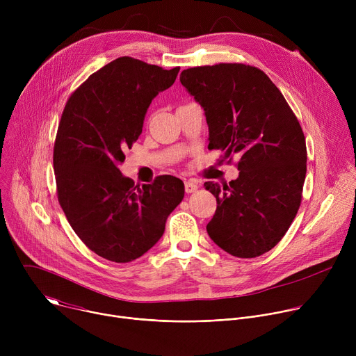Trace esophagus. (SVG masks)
<instances>
[{
  "mask_svg": "<svg viewBox=\"0 0 356 356\" xmlns=\"http://www.w3.org/2000/svg\"><path fill=\"white\" fill-rule=\"evenodd\" d=\"M198 188V184L194 180H187L184 181V190L186 193H194Z\"/></svg>",
  "mask_w": 356,
  "mask_h": 356,
  "instance_id": "1",
  "label": "esophagus"
}]
</instances>
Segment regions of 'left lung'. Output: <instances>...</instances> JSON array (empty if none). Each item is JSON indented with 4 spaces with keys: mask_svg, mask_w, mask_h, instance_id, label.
I'll list each match as a JSON object with an SVG mask.
<instances>
[{
    "mask_svg": "<svg viewBox=\"0 0 356 356\" xmlns=\"http://www.w3.org/2000/svg\"><path fill=\"white\" fill-rule=\"evenodd\" d=\"M180 81L204 110L209 149L241 156L236 180L204 183L217 198L207 232L232 257H261L284 236L301 202L307 149L298 120L258 67H190Z\"/></svg>",
    "mask_w": 356,
    "mask_h": 356,
    "instance_id": "8db88e82",
    "label": "left lung"
}]
</instances>
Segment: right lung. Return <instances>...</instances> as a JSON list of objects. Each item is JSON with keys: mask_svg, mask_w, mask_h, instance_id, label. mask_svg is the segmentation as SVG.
I'll list each match as a JSON object with an SVG mask.
<instances>
[{"mask_svg": "<svg viewBox=\"0 0 356 356\" xmlns=\"http://www.w3.org/2000/svg\"><path fill=\"white\" fill-rule=\"evenodd\" d=\"M179 70L118 58L92 73L63 110L54 147L60 207L86 246L111 262H131L154 246L184 197L175 176L139 187L118 168L142 134L152 99Z\"/></svg>", "mask_w": 356, "mask_h": 356, "instance_id": "1", "label": "right lung"}]
</instances>
